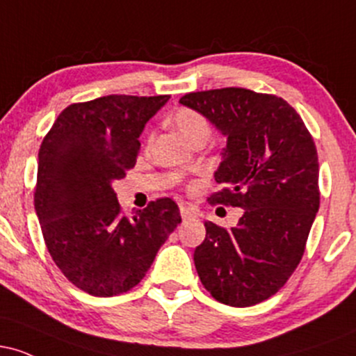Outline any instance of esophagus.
<instances>
[{
    "mask_svg": "<svg viewBox=\"0 0 356 356\" xmlns=\"http://www.w3.org/2000/svg\"><path fill=\"white\" fill-rule=\"evenodd\" d=\"M181 216H182V219H189V218H194L195 216V211L192 209V207H189V206H186V204H181Z\"/></svg>",
    "mask_w": 356,
    "mask_h": 356,
    "instance_id": "34e87169",
    "label": "esophagus"
}]
</instances>
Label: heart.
<instances>
[{"instance_id": "1", "label": "heart", "mask_w": 356, "mask_h": 356, "mask_svg": "<svg viewBox=\"0 0 356 356\" xmlns=\"http://www.w3.org/2000/svg\"><path fill=\"white\" fill-rule=\"evenodd\" d=\"M172 124L177 132L186 138L189 144H192L197 138H209L212 127L207 117H204L201 112L194 108H177L172 115Z\"/></svg>"}]
</instances>
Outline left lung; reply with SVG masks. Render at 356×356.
I'll return each mask as SVG.
<instances>
[{"label": "left lung", "instance_id": "8db88e82", "mask_svg": "<svg viewBox=\"0 0 356 356\" xmlns=\"http://www.w3.org/2000/svg\"><path fill=\"white\" fill-rule=\"evenodd\" d=\"M179 102L227 137L214 174L226 187L209 202L244 211L229 231L204 224L206 239L194 251L197 275L220 303L257 305L295 273L320 207L313 137L276 95L229 87L186 93Z\"/></svg>", "mask_w": 356, "mask_h": 356}]
</instances>
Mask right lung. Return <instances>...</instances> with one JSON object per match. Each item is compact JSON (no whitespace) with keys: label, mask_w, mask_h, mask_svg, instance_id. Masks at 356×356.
I'll use <instances>...</instances> for the list:
<instances>
[{"label":"right lung","mask_w":356,"mask_h":356,"mask_svg":"<svg viewBox=\"0 0 356 356\" xmlns=\"http://www.w3.org/2000/svg\"><path fill=\"white\" fill-rule=\"evenodd\" d=\"M169 95H107L68 105L42 142L35 209L60 271L92 296L140 283L181 212L162 197L122 214L112 182L136 165L142 130Z\"/></svg>","instance_id":"obj_1"}]
</instances>
